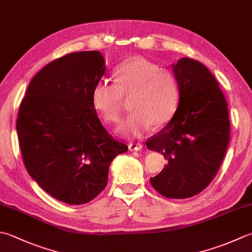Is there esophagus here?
<instances>
[{"instance_id": "esophagus-1", "label": "esophagus", "mask_w": 252, "mask_h": 252, "mask_svg": "<svg viewBox=\"0 0 252 252\" xmlns=\"http://www.w3.org/2000/svg\"><path fill=\"white\" fill-rule=\"evenodd\" d=\"M143 149V145L141 144V143H130L129 144V150L130 151H136V152H139V151H141Z\"/></svg>"}]
</instances>
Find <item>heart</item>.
Returning a JSON list of instances; mask_svg holds the SVG:
<instances>
[{
    "mask_svg": "<svg viewBox=\"0 0 252 252\" xmlns=\"http://www.w3.org/2000/svg\"><path fill=\"white\" fill-rule=\"evenodd\" d=\"M115 84L98 82L92 103L108 123L121 120L125 99L130 98L131 115L118 129L119 134L136 137L161 129L174 117L179 102V84L174 72L141 57L126 59L113 72Z\"/></svg>",
    "mask_w": 252,
    "mask_h": 252,
    "instance_id": "obj_1",
    "label": "heart"
}]
</instances>
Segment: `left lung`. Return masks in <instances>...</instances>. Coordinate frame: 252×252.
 I'll use <instances>...</instances> for the list:
<instances>
[{
  "label": "left lung",
  "mask_w": 252,
  "mask_h": 252,
  "mask_svg": "<svg viewBox=\"0 0 252 252\" xmlns=\"http://www.w3.org/2000/svg\"><path fill=\"white\" fill-rule=\"evenodd\" d=\"M179 103L171 120L146 146L168 160L151 184L161 195L187 199L199 194L218 174L229 142L228 108L209 68L190 58L172 64Z\"/></svg>",
  "instance_id": "1"
}]
</instances>
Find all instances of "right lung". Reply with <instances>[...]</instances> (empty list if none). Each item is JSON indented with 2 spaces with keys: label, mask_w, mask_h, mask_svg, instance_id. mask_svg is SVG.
<instances>
[{
  "label": "right lung",
  "mask_w": 252,
  "mask_h": 252,
  "mask_svg": "<svg viewBox=\"0 0 252 252\" xmlns=\"http://www.w3.org/2000/svg\"><path fill=\"white\" fill-rule=\"evenodd\" d=\"M99 51L73 52L33 76L16 130L29 176L64 203L85 204L106 188L111 161L127 151L102 126L92 103L105 74Z\"/></svg>",
  "instance_id": "right-lung-1"
}]
</instances>
